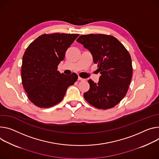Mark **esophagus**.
I'll return each instance as SVG.
<instances>
[{
	"label": "esophagus",
	"mask_w": 159,
	"mask_h": 159,
	"mask_svg": "<svg viewBox=\"0 0 159 159\" xmlns=\"http://www.w3.org/2000/svg\"><path fill=\"white\" fill-rule=\"evenodd\" d=\"M78 80H80V81H84V80H85V79H82V78H81V77H78Z\"/></svg>",
	"instance_id": "obj_1"
}]
</instances>
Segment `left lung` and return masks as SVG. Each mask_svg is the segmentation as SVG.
Here are the masks:
<instances>
[{
	"label": "left lung",
	"mask_w": 159,
	"mask_h": 159,
	"mask_svg": "<svg viewBox=\"0 0 159 159\" xmlns=\"http://www.w3.org/2000/svg\"><path fill=\"white\" fill-rule=\"evenodd\" d=\"M77 41L90 51L101 74L98 83L88 80L90 88L84 94L85 99L98 109L114 107L125 96L132 79L131 56L118 39L111 35H83Z\"/></svg>",
	"instance_id": "obj_1"
}]
</instances>
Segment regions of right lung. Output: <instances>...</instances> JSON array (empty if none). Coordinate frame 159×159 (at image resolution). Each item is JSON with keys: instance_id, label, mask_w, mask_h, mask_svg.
<instances>
[{"instance_id": "right-lung-1", "label": "right lung", "mask_w": 159, "mask_h": 159, "mask_svg": "<svg viewBox=\"0 0 159 159\" xmlns=\"http://www.w3.org/2000/svg\"><path fill=\"white\" fill-rule=\"evenodd\" d=\"M79 34H43L28 46L23 56L21 79L28 99L35 106L49 108L63 99L76 74H61L57 66Z\"/></svg>"}]
</instances>
